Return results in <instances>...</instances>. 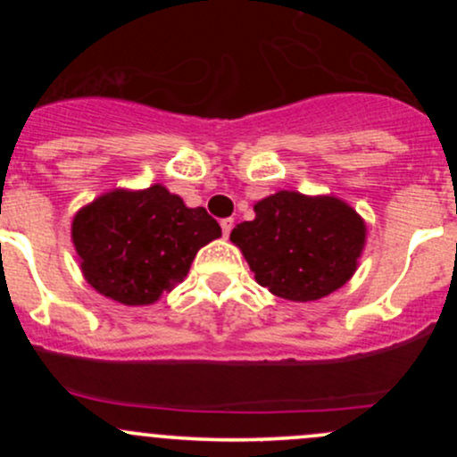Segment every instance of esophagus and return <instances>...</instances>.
<instances>
[{"mask_svg":"<svg viewBox=\"0 0 457 457\" xmlns=\"http://www.w3.org/2000/svg\"><path fill=\"white\" fill-rule=\"evenodd\" d=\"M232 228H234V219H223V221H221V229H223L225 238H228L229 232H232Z\"/></svg>","mask_w":457,"mask_h":457,"instance_id":"esophagus-1","label":"esophagus"}]
</instances>
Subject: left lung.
I'll return each mask as SVG.
<instances>
[{
  "mask_svg": "<svg viewBox=\"0 0 457 457\" xmlns=\"http://www.w3.org/2000/svg\"><path fill=\"white\" fill-rule=\"evenodd\" d=\"M229 240L243 251L255 281L286 301L307 303L339 290L359 269L363 217L335 195L279 191L253 206Z\"/></svg>",
  "mask_w": 457,
  "mask_h": 457,
  "instance_id": "left-lung-1",
  "label": "left lung"
}]
</instances>
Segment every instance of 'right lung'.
I'll return each instance as SVG.
<instances>
[{"label": "right lung", "instance_id": "1", "mask_svg": "<svg viewBox=\"0 0 457 457\" xmlns=\"http://www.w3.org/2000/svg\"><path fill=\"white\" fill-rule=\"evenodd\" d=\"M72 245L98 295L127 307L152 305L185 281L197 251L221 236L206 208H188L167 187L113 188L79 208Z\"/></svg>", "mask_w": 457, "mask_h": 457}]
</instances>
